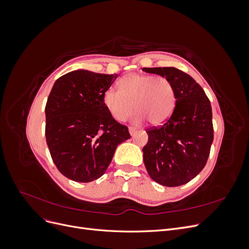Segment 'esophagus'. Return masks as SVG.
Instances as JSON below:
<instances>
[{
	"mask_svg": "<svg viewBox=\"0 0 249 249\" xmlns=\"http://www.w3.org/2000/svg\"><path fill=\"white\" fill-rule=\"evenodd\" d=\"M129 132H130V134H131V136H134L135 133L137 132V129H136V127H134V126H130V127H129Z\"/></svg>",
	"mask_w": 249,
	"mask_h": 249,
	"instance_id": "1",
	"label": "esophagus"
}]
</instances>
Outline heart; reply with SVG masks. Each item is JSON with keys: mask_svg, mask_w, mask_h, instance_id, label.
I'll use <instances>...</instances> for the list:
<instances>
[{"mask_svg": "<svg viewBox=\"0 0 249 249\" xmlns=\"http://www.w3.org/2000/svg\"><path fill=\"white\" fill-rule=\"evenodd\" d=\"M118 87L119 90L109 88L103 94L105 107L117 122H125L136 109V122L146 118L150 124L160 125L175 109V88L163 76L131 73L118 81Z\"/></svg>", "mask_w": 249, "mask_h": 249, "instance_id": "b5f03b06", "label": "heart"}]
</instances>
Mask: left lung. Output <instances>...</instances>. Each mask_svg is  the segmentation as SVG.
I'll list each match as a JSON object with an SVG mask.
<instances>
[{
  "instance_id": "8db88e82",
  "label": "left lung",
  "mask_w": 249,
  "mask_h": 249,
  "mask_svg": "<svg viewBox=\"0 0 249 249\" xmlns=\"http://www.w3.org/2000/svg\"><path fill=\"white\" fill-rule=\"evenodd\" d=\"M167 78L176 91V107L166 123L146 130L143 161L149 177L166 187L190 182L205 167L214 138L212 107L203 89L175 67H144Z\"/></svg>"
}]
</instances>
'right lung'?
I'll return each instance as SVG.
<instances>
[{"mask_svg":"<svg viewBox=\"0 0 249 249\" xmlns=\"http://www.w3.org/2000/svg\"><path fill=\"white\" fill-rule=\"evenodd\" d=\"M118 74L73 71L60 77L46 105V138L62 175L88 183L106 172L120 143L131 138L127 126L111 116L103 94Z\"/></svg>","mask_w":249,"mask_h":249,"instance_id":"obj_1","label":"right lung"}]
</instances>
